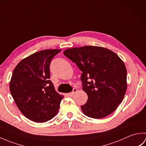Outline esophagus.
Returning a JSON list of instances; mask_svg holds the SVG:
<instances>
[{
    "label": "esophagus",
    "instance_id": "esophagus-1",
    "mask_svg": "<svg viewBox=\"0 0 146 146\" xmlns=\"http://www.w3.org/2000/svg\"><path fill=\"white\" fill-rule=\"evenodd\" d=\"M76 91H77V89L76 88H73V91L70 92V93H69V94H68V95L69 96V97H71V96H73V95L75 94V92H76Z\"/></svg>",
    "mask_w": 146,
    "mask_h": 146
}]
</instances>
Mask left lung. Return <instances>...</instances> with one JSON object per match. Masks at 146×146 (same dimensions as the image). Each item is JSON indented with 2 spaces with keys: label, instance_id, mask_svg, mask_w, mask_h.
Wrapping results in <instances>:
<instances>
[{
  "label": "left lung",
  "instance_id": "left-lung-1",
  "mask_svg": "<svg viewBox=\"0 0 146 146\" xmlns=\"http://www.w3.org/2000/svg\"><path fill=\"white\" fill-rule=\"evenodd\" d=\"M63 54L82 71L83 90L88 95L81 108L94 119L107 117L123 100L127 90V70L123 61L110 49L85 46L67 49Z\"/></svg>",
  "mask_w": 146,
  "mask_h": 146
}]
</instances>
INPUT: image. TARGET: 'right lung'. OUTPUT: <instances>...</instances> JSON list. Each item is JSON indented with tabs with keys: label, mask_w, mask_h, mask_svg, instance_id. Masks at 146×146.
<instances>
[{
	"label": "right lung",
	"mask_w": 146,
	"mask_h": 146,
	"mask_svg": "<svg viewBox=\"0 0 146 146\" xmlns=\"http://www.w3.org/2000/svg\"><path fill=\"white\" fill-rule=\"evenodd\" d=\"M61 49H44L21 61L13 71L9 85L19 109L27 119L42 123L58 112L63 96L55 90L49 65Z\"/></svg>",
	"instance_id": "right-lung-1"
}]
</instances>
